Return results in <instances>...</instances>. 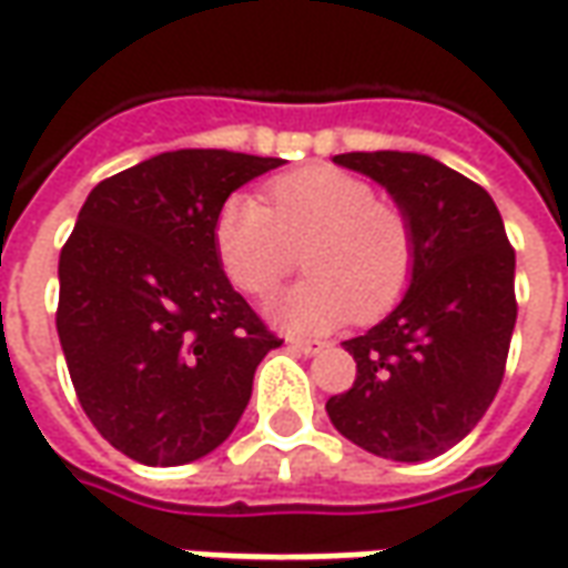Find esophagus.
Listing matches in <instances>:
<instances>
[{"label":"esophagus","mask_w":568,"mask_h":568,"mask_svg":"<svg viewBox=\"0 0 568 568\" xmlns=\"http://www.w3.org/2000/svg\"><path fill=\"white\" fill-rule=\"evenodd\" d=\"M287 345H291V348H296V352H303V355H308V357L321 355V352L327 348V342H321V339H287Z\"/></svg>","instance_id":"34e87169"}]
</instances>
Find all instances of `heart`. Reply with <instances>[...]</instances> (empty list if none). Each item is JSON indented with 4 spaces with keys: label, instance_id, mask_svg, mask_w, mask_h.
<instances>
[{
    "label": "heart",
    "instance_id": "1",
    "mask_svg": "<svg viewBox=\"0 0 568 568\" xmlns=\"http://www.w3.org/2000/svg\"><path fill=\"white\" fill-rule=\"evenodd\" d=\"M268 207L232 195L213 220V247L229 281L263 296L305 247L308 277L268 300L265 315L291 333H327L352 317L388 312L413 277V229L367 180L329 164L277 176Z\"/></svg>",
    "mask_w": 568,
    "mask_h": 568
}]
</instances>
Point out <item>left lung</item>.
<instances>
[{
  "label": "left lung",
  "mask_w": 568,
  "mask_h": 568,
  "mask_svg": "<svg viewBox=\"0 0 568 568\" xmlns=\"http://www.w3.org/2000/svg\"><path fill=\"white\" fill-rule=\"evenodd\" d=\"M333 162L379 183L413 229V277L364 336L342 342L357 379L327 400L333 428L394 462L456 446L493 404L514 324V251L489 192L419 152H345Z\"/></svg>",
  "instance_id": "1"
}]
</instances>
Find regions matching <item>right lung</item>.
<instances>
[{
  "mask_svg": "<svg viewBox=\"0 0 568 568\" xmlns=\"http://www.w3.org/2000/svg\"><path fill=\"white\" fill-rule=\"evenodd\" d=\"M281 164L226 149L152 155L91 189L60 251L58 336L72 388L94 428L140 465L213 453L281 345L213 247L229 195Z\"/></svg>",
  "mask_w": 568,
  "mask_h": 568,
  "instance_id": "1",
  "label": "right lung"
}]
</instances>
